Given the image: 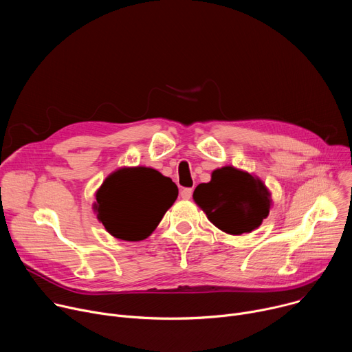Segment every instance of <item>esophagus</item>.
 Segmentation results:
<instances>
[{
    "label": "esophagus",
    "mask_w": 352,
    "mask_h": 352,
    "mask_svg": "<svg viewBox=\"0 0 352 352\" xmlns=\"http://www.w3.org/2000/svg\"><path fill=\"white\" fill-rule=\"evenodd\" d=\"M192 193H193V189L192 188H184L181 190V197L182 199H190L192 197Z\"/></svg>",
    "instance_id": "34e87169"
}]
</instances>
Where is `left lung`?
Listing matches in <instances>:
<instances>
[{
	"instance_id": "left-lung-1",
	"label": "left lung",
	"mask_w": 352,
	"mask_h": 352,
	"mask_svg": "<svg viewBox=\"0 0 352 352\" xmlns=\"http://www.w3.org/2000/svg\"><path fill=\"white\" fill-rule=\"evenodd\" d=\"M193 200L217 228L231 235L258 228L272 206L265 184L231 166L214 170L210 182L199 184Z\"/></svg>"
}]
</instances>
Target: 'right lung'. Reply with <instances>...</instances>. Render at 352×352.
<instances>
[{"mask_svg": "<svg viewBox=\"0 0 352 352\" xmlns=\"http://www.w3.org/2000/svg\"><path fill=\"white\" fill-rule=\"evenodd\" d=\"M177 196V185L157 170L125 167L106 178L93 208L113 236L140 241L155 231Z\"/></svg>", "mask_w": 352, "mask_h": 352, "instance_id": "1", "label": "right lung"}]
</instances>
